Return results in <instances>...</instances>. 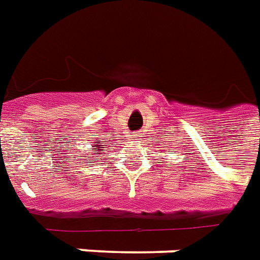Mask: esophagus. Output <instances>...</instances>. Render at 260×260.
<instances>
[{"mask_svg":"<svg viewBox=\"0 0 260 260\" xmlns=\"http://www.w3.org/2000/svg\"><path fill=\"white\" fill-rule=\"evenodd\" d=\"M129 138H131V139H132V140H135V142H136V140H139L140 136L138 135V134H131Z\"/></svg>","mask_w":260,"mask_h":260,"instance_id":"esophagus-1","label":"esophagus"}]
</instances>
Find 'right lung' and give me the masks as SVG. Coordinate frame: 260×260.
<instances>
[{
    "label": "right lung",
    "mask_w": 260,
    "mask_h": 260,
    "mask_svg": "<svg viewBox=\"0 0 260 260\" xmlns=\"http://www.w3.org/2000/svg\"><path fill=\"white\" fill-rule=\"evenodd\" d=\"M103 150H105V147H101V145H95L93 146V154L99 155L101 154L99 151H103Z\"/></svg>",
    "instance_id": "right-lung-1"
}]
</instances>
